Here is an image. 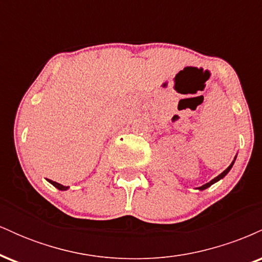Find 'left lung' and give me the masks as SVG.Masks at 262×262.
<instances>
[{
	"mask_svg": "<svg viewBox=\"0 0 262 262\" xmlns=\"http://www.w3.org/2000/svg\"><path fill=\"white\" fill-rule=\"evenodd\" d=\"M233 164H234V162H233ZM233 164H231V165H230V166H229V167H228V169H227V170H224V171H223V172H222V173H221V175H218L217 177H215V179H213V180H212V181H210V182H208V183H206V185L201 186V187H200V189H206V188H208L210 185H213V183H214V182H217V181H219V180H221V179H223V177H224L225 175H227V173H228V172H229V170L231 169V166H233Z\"/></svg>",
	"mask_w": 262,
	"mask_h": 262,
	"instance_id": "obj_1",
	"label": "left lung"
}]
</instances>
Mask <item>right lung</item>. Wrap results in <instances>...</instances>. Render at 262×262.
I'll use <instances>...</instances> for the list:
<instances>
[{
	"mask_svg": "<svg viewBox=\"0 0 262 262\" xmlns=\"http://www.w3.org/2000/svg\"><path fill=\"white\" fill-rule=\"evenodd\" d=\"M49 182L52 183L53 186H55V187L58 188V189H61V191H65V189H68V188H69V186H62V185H60V183H58V182L52 181V180H49Z\"/></svg>",
	"mask_w": 262,
	"mask_h": 262,
	"instance_id": "add662e5",
	"label": "right lung"
}]
</instances>
